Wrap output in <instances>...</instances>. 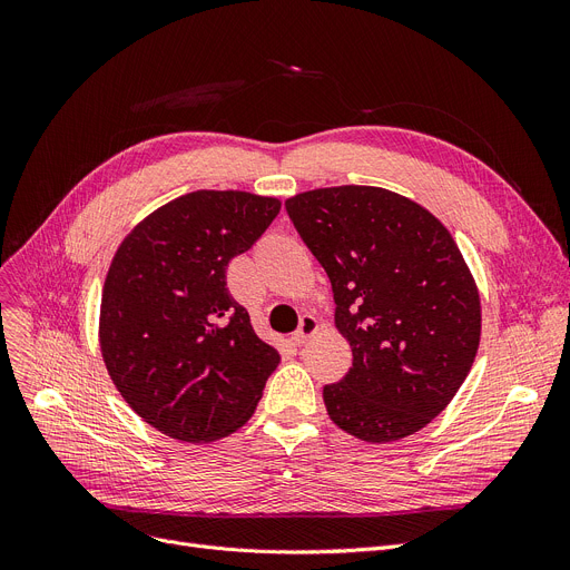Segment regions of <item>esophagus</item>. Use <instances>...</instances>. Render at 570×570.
<instances>
[{
    "label": "esophagus",
    "mask_w": 570,
    "mask_h": 570,
    "mask_svg": "<svg viewBox=\"0 0 570 570\" xmlns=\"http://www.w3.org/2000/svg\"><path fill=\"white\" fill-rule=\"evenodd\" d=\"M316 331H318V321H316V316L307 314V316H303V318H301V327H297V331L293 333L291 342L301 346V344H305L312 335H316Z\"/></svg>",
    "instance_id": "obj_1"
}]
</instances>
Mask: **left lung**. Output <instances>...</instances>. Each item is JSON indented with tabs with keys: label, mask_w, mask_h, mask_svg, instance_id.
<instances>
[{
	"label": "left lung",
	"mask_w": 570,
	"mask_h": 570,
	"mask_svg": "<svg viewBox=\"0 0 570 570\" xmlns=\"http://www.w3.org/2000/svg\"><path fill=\"white\" fill-rule=\"evenodd\" d=\"M286 213L335 293L353 365L323 387L331 421L367 443L423 430L451 404L481 344V295L448 228L381 187L295 194Z\"/></svg>",
	"instance_id": "left-lung-1"
}]
</instances>
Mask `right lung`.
I'll return each instance as SVG.
<instances>
[{
	"mask_svg": "<svg viewBox=\"0 0 570 570\" xmlns=\"http://www.w3.org/2000/svg\"><path fill=\"white\" fill-rule=\"evenodd\" d=\"M279 207L275 196L191 191L138 222L110 261L99 312L106 370L170 439L207 443L243 428L279 365L226 288L228 261Z\"/></svg>",
	"mask_w": 570,
	"mask_h": 570,
	"instance_id": "add662e5",
	"label": "right lung"
}]
</instances>
